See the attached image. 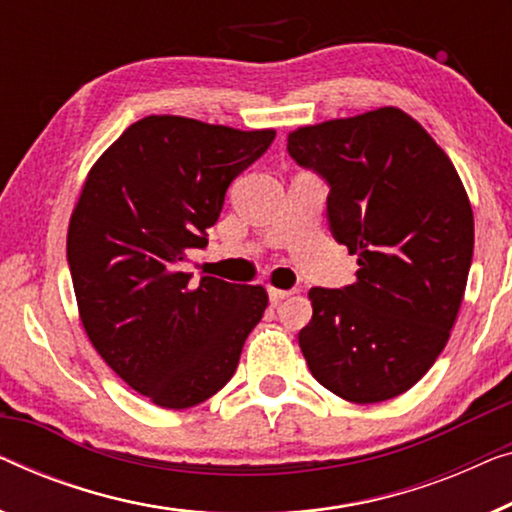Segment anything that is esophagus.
I'll list each match as a JSON object with an SVG mask.
<instances>
[{
	"instance_id": "1",
	"label": "esophagus",
	"mask_w": 512,
	"mask_h": 512,
	"mask_svg": "<svg viewBox=\"0 0 512 512\" xmlns=\"http://www.w3.org/2000/svg\"><path fill=\"white\" fill-rule=\"evenodd\" d=\"M268 295L272 305H279L281 300H286L288 295H293V291H284V288H268Z\"/></svg>"
}]
</instances>
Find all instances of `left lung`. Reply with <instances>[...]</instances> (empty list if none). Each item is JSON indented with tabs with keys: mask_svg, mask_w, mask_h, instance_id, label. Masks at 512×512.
Returning <instances> with one entry per match:
<instances>
[{
	"mask_svg": "<svg viewBox=\"0 0 512 512\" xmlns=\"http://www.w3.org/2000/svg\"><path fill=\"white\" fill-rule=\"evenodd\" d=\"M291 159L328 184V224L358 281L309 291L298 342L314 379L346 402L413 388L455 325L473 258V212L455 166L399 108L302 127Z\"/></svg>",
	"mask_w": 512,
	"mask_h": 512,
	"instance_id": "obj_1",
	"label": "left lung"
}]
</instances>
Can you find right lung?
Returning <instances> with one entry per match:
<instances>
[{"instance_id":"right-lung-1","label":"right lung","mask_w":512,"mask_h":512,"mask_svg":"<svg viewBox=\"0 0 512 512\" xmlns=\"http://www.w3.org/2000/svg\"><path fill=\"white\" fill-rule=\"evenodd\" d=\"M274 131L150 115L87 175L66 261L85 332L108 367L164 409H189L231 381L263 318V286L184 272L207 247L226 191Z\"/></svg>"}]
</instances>
